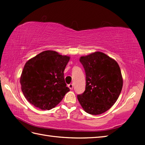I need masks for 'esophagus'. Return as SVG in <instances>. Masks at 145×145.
<instances>
[{"label": "esophagus", "mask_w": 145, "mask_h": 145, "mask_svg": "<svg viewBox=\"0 0 145 145\" xmlns=\"http://www.w3.org/2000/svg\"><path fill=\"white\" fill-rule=\"evenodd\" d=\"M68 86H69V88L70 89H73V86L72 84H69V85H68Z\"/></svg>", "instance_id": "1"}]
</instances>
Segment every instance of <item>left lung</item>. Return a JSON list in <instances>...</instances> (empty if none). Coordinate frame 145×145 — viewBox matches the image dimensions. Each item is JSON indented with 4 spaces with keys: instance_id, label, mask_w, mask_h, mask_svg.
<instances>
[{
    "instance_id": "left-lung-1",
    "label": "left lung",
    "mask_w": 145,
    "mask_h": 145,
    "mask_svg": "<svg viewBox=\"0 0 145 145\" xmlns=\"http://www.w3.org/2000/svg\"><path fill=\"white\" fill-rule=\"evenodd\" d=\"M86 75L85 90L77 95L87 113L99 115L112 107L121 93L123 80L118 63L101 52L81 57Z\"/></svg>"
}]
</instances>
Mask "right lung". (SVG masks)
<instances>
[{"mask_svg": "<svg viewBox=\"0 0 145 145\" xmlns=\"http://www.w3.org/2000/svg\"><path fill=\"white\" fill-rule=\"evenodd\" d=\"M70 57L45 50L26 63L20 77L22 91L32 105L42 110L56 107L69 92L63 72Z\"/></svg>", "mask_w": 145, "mask_h": 145, "instance_id": "obj_1", "label": "right lung"}]
</instances>
